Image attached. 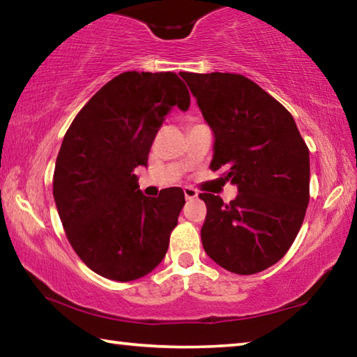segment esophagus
<instances>
[{"instance_id":"esophagus-1","label":"esophagus","mask_w":357,"mask_h":357,"mask_svg":"<svg viewBox=\"0 0 357 357\" xmlns=\"http://www.w3.org/2000/svg\"><path fill=\"white\" fill-rule=\"evenodd\" d=\"M184 195L185 200H193V198L198 197V190L193 189V187H184Z\"/></svg>"}]
</instances>
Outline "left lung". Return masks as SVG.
<instances>
[{
	"label": "left lung",
	"mask_w": 357,
	"mask_h": 357,
	"mask_svg": "<svg viewBox=\"0 0 357 357\" xmlns=\"http://www.w3.org/2000/svg\"><path fill=\"white\" fill-rule=\"evenodd\" d=\"M203 118L214 132L211 170L223 168L238 197L206 203L203 249L229 273H261L285 255L309 204V148L280 102L239 74L183 72Z\"/></svg>",
	"instance_id": "obj_1"
}]
</instances>
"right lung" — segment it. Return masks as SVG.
I'll list each match as a JSON object with an SVG mask.
<instances>
[{
    "label": "right lung",
    "instance_id": "right-lung-1",
    "mask_svg": "<svg viewBox=\"0 0 357 357\" xmlns=\"http://www.w3.org/2000/svg\"><path fill=\"white\" fill-rule=\"evenodd\" d=\"M190 96L174 72H123L84 105L56 157L59 219L72 249L105 279L130 282L164 259L185 198L179 187L144 197L134 173L148 165L155 134Z\"/></svg>",
    "mask_w": 357,
    "mask_h": 357
}]
</instances>
